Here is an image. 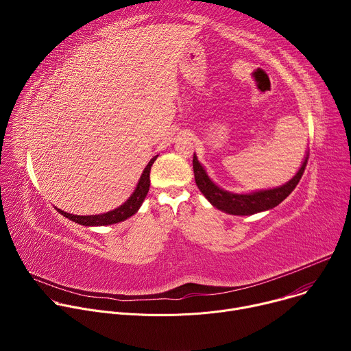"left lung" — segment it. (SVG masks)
Here are the masks:
<instances>
[{
	"label": "left lung",
	"mask_w": 351,
	"mask_h": 351,
	"mask_svg": "<svg viewBox=\"0 0 351 351\" xmlns=\"http://www.w3.org/2000/svg\"><path fill=\"white\" fill-rule=\"evenodd\" d=\"M307 160L308 153L306 154L304 161L297 171V173L285 184L252 193H232L215 184L208 176L204 167L197 160L195 154L193 156V171L197 187L215 208L230 215H253L257 213L268 211L283 202V199L294 190L300 179H302L307 165Z\"/></svg>",
	"instance_id": "1"
}]
</instances>
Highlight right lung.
I'll return each instance as SVG.
<instances>
[{"label":"right lung","instance_id":"obj_1","mask_svg":"<svg viewBox=\"0 0 351 351\" xmlns=\"http://www.w3.org/2000/svg\"><path fill=\"white\" fill-rule=\"evenodd\" d=\"M158 156L153 157L152 160H149V162L147 164V167L144 168L140 179H138V183L134 189V191L132 193V195L126 199V202L119 206L118 208L112 210V211H108V213H104V214H98V215H73V214H69V213H65L60 208H57V211L64 215L65 218L79 223V225H83V226H106V225H112V223H118V222H122L128 218H130L132 215H134L138 208L141 207L144 198L148 193V189H149V171H152V167L154 164V161L157 160Z\"/></svg>","mask_w":351,"mask_h":351}]
</instances>
